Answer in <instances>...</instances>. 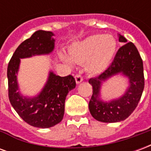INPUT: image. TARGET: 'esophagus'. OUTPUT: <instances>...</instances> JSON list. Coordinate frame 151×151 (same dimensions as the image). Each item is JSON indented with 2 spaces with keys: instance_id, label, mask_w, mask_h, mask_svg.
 <instances>
[{
  "instance_id": "34e87169",
  "label": "esophagus",
  "mask_w": 151,
  "mask_h": 151,
  "mask_svg": "<svg viewBox=\"0 0 151 151\" xmlns=\"http://www.w3.org/2000/svg\"><path fill=\"white\" fill-rule=\"evenodd\" d=\"M75 80H76V82L78 84L80 82H82V80H83V78H82V76L80 74V73H77L75 75Z\"/></svg>"
}]
</instances>
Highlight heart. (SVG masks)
<instances>
[{
  "instance_id": "b5f03b06",
  "label": "heart",
  "mask_w": 151,
  "mask_h": 151,
  "mask_svg": "<svg viewBox=\"0 0 151 151\" xmlns=\"http://www.w3.org/2000/svg\"><path fill=\"white\" fill-rule=\"evenodd\" d=\"M116 49V40L111 35H92L85 40L73 43L69 56L76 63L86 62V69L92 74L104 72L110 65ZM66 62L72 64L69 56L63 55Z\"/></svg>"
}]
</instances>
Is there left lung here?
<instances>
[{
    "mask_svg": "<svg viewBox=\"0 0 151 151\" xmlns=\"http://www.w3.org/2000/svg\"><path fill=\"white\" fill-rule=\"evenodd\" d=\"M119 41L125 43L118 49L110 65L100 75L89 80L93 87V94L89 102L90 112L95 120L105 123L119 122L129 116L139 103L145 85L142 59L136 46L132 42L127 43L122 35H120ZM120 72L130 79V87L126 94L109 103L99 101L101 82Z\"/></svg>",
    "mask_w": 151,
    "mask_h": 151,
    "instance_id": "obj_1",
    "label": "left lung"
}]
</instances>
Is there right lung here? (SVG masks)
I'll list each match as a JSON object with an SVG mask.
<instances>
[{
  "instance_id": "add662e5",
  "label": "right lung",
  "mask_w": 151,
  "mask_h": 151,
  "mask_svg": "<svg viewBox=\"0 0 151 151\" xmlns=\"http://www.w3.org/2000/svg\"><path fill=\"white\" fill-rule=\"evenodd\" d=\"M51 31H37L15 50L7 68L9 99L25 122L37 128H50L60 123L65 113V101L69 91L76 86L72 75L60 77L50 73L46 86L37 97L25 98L18 91L16 73L20 58L48 54L54 48Z\"/></svg>"
}]
</instances>
